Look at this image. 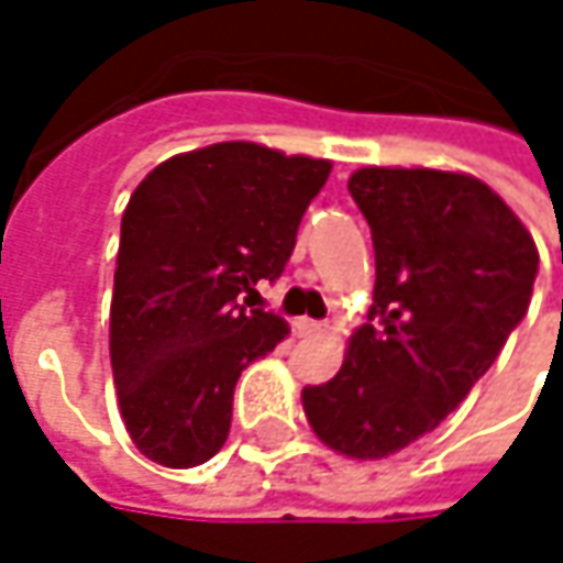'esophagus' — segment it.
I'll return each mask as SVG.
<instances>
[{"mask_svg":"<svg viewBox=\"0 0 563 563\" xmlns=\"http://www.w3.org/2000/svg\"><path fill=\"white\" fill-rule=\"evenodd\" d=\"M322 332H325V325L316 322V319H299V322H296V335H299V339H316V335H322Z\"/></svg>","mask_w":563,"mask_h":563,"instance_id":"esophagus-1","label":"esophagus"}]
</instances>
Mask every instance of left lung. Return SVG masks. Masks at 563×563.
I'll list each match as a JSON object with an SVG mask.
<instances>
[{"instance_id":"1","label":"left lung","mask_w":563,"mask_h":563,"mask_svg":"<svg viewBox=\"0 0 563 563\" xmlns=\"http://www.w3.org/2000/svg\"><path fill=\"white\" fill-rule=\"evenodd\" d=\"M349 191L372 228L375 302L342 372L302 388V407L325 446L382 460L440 427L489 372L528 312L538 251L473 175L368 166Z\"/></svg>"}]
</instances>
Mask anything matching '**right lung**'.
Returning a JSON list of instances; mask_svg holds the SVG:
<instances>
[{
  "instance_id": "add662e5",
  "label": "right lung",
  "mask_w": 563,
  "mask_h": 563,
  "mask_svg": "<svg viewBox=\"0 0 563 563\" xmlns=\"http://www.w3.org/2000/svg\"><path fill=\"white\" fill-rule=\"evenodd\" d=\"M332 163L257 143H214L150 172L120 224L110 365L143 456L188 470L231 430L241 372L277 349L286 322L251 309L277 280Z\"/></svg>"
}]
</instances>
